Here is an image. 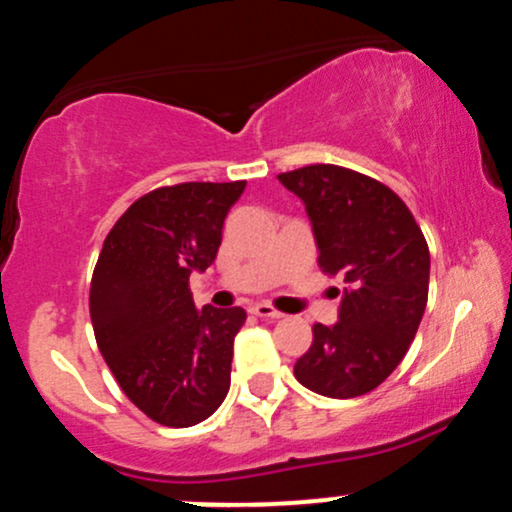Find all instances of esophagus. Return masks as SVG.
Segmentation results:
<instances>
[{
	"label": "esophagus",
	"mask_w": 512,
	"mask_h": 512,
	"mask_svg": "<svg viewBox=\"0 0 512 512\" xmlns=\"http://www.w3.org/2000/svg\"><path fill=\"white\" fill-rule=\"evenodd\" d=\"M251 312H254L256 317H263V320H280V317H283V312L276 310L273 305H268V302H258V305L251 307Z\"/></svg>",
	"instance_id": "34e87169"
}]
</instances>
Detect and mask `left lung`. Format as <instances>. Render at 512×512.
<instances>
[{
	"mask_svg": "<svg viewBox=\"0 0 512 512\" xmlns=\"http://www.w3.org/2000/svg\"><path fill=\"white\" fill-rule=\"evenodd\" d=\"M278 180L305 202L322 273L346 283L339 322L312 327L295 378L327 398H359L403 361L425 315V234L408 205L371 175L315 163Z\"/></svg>",
	"mask_w": 512,
	"mask_h": 512,
	"instance_id": "1",
	"label": "left lung"
}]
</instances>
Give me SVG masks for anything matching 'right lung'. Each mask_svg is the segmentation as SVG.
Here are the masks:
<instances>
[{"label":"right lung","mask_w":512,"mask_h":512,"mask_svg":"<svg viewBox=\"0 0 512 512\" xmlns=\"http://www.w3.org/2000/svg\"><path fill=\"white\" fill-rule=\"evenodd\" d=\"M246 188L178 183L146 192L104 239L90 283V317L126 398L166 427H190L222 405L241 307L197 310L190 273L212 266L229 207Z\"/></svg>","instance_id":"right-lung-1"}]
</instances>
